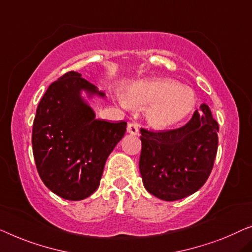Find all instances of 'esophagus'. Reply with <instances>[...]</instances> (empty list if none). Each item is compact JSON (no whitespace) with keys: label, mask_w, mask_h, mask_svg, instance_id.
Wrapping results in <instances>:
<instances>
[{"label":"esophagus","mask_w":252,"mask_h":252,"mask_svg":"<svg viewBox=\"0 0 252 252\" xmlns=\"http://www.w3.org/2000/svg\"><path fill=\"white\" fill-rule=\"evenodd\" d=\"M126 130L130 134H138L139 133V126L137 123H134V122H130L129 125H127Z\"/></svg>","instance_id":"obj_1"}]
</instances>
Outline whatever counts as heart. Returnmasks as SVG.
I'll use <instances>...</instances> for the list:
<instances>
[{"mask_svg":"<svg viewBox=\"0 0 252 252\" xmlns=\"http://www.w3.org/2000/svg\"><path fill=\"white\" fill-rule=\"evenodd\" d=\"M126 98L134 106H150L148 121L157 129L170 127L182 121L196 105L192 89L170 79L138 81L129 90Z\"/></svg>","mask_w":252,"mask_h":252,"instance_id":"heart-1","label":"heart"}]
</instances>
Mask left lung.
I'll return each instance as SVG.
<instances>
[{
  "mask_svg": "<svg viewBox=\"0 0 252 252\" xmlns=\"http://www.w3.org/2000/svg\"><path fill=\"white\" fill-rule=\"evenodd\" d=\"M200 110L202 114L194 111L190 121L178 129H140L139 168L146 190L155 197L179 200L207 181L219 146V123L207 105Z\"/></svg>",
  "mask_w": 252,
  "mask_h": 252,
  "instance_id": "left-lung-1",
  "label": "left lung"
}]
</instances>
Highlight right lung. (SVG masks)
I'll return each mask as SVG.
<instances>
[{
  "label": "right lung",
  "instance_id": "right-lung-1",
  "mask_svg": "<svg viewBox=\"0 0 252 252\" xmlns=\"http://www.w3.org/2000/svg\"><path fill=\"white\" fill-rule=\"evenodd\" d=\"M81 90L104 96L80 73L69 71L60 77L40 99L32 126V154L40 179L67 200L95 192L108 155L126 130V121L95 119Z\"/></svg>",
  "mask_w": 252,
  "mask_h": 252
}]
</instances>
